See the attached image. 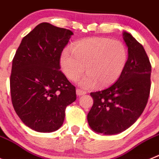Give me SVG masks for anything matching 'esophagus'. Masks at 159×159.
Returning a JSON list of instances; mask_svg holds the SVG:
<instances>
[{"label": "esophagus", "instance_id": "1", "mask_svg": "<svg viewBox=\"0 0 159 159\" xmlns=\"http://www.w3.org/2000/svg\"><path fill=\"white\" fill-rule=\"evenodd\" d=\"M76 92H77V95L78 96H82L84 95V94L86 93L85 91H84V90L82 89H78L76 90Z\"/></svg>", "mask_w": 159, "mask_h": 159}]
</instances>
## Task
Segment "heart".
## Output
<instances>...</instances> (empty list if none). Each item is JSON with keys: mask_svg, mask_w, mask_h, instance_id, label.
<instances>
[{"mask_svg": "<svg viewBox=\"0 0 159 159\" xmlns=\"http://www.w3.org/2000/svg\"><path fill=\"white\" fill-rule=\"evenodd\" d=\"M128 62V49L118 39L92 37L66 48L60 57V66L66 76L76 81L86 70L81 85L93 89L99 84L104 87L113 84L124 72ZM86 67H84V66Z\"/></svg>", "mask_w": 159, "mask_h": 159, "instance_id": "heart-1", "label": "heart"}]
</instances>
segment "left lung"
I'll use <instances>...</instances> for the list:
<instances>
[{"label": "left lung", "mask_w": 159, "mask_h": 159, "mask_svg": "<svg viewBox=\"0 0 159 159\" xmlns=\"http://www.w3.org/2000/svg\"><path fill=\"white\" fill-rule=\"evenodd\" d=\"M128 58L116 82L101 91L91 93L93 104L87 116L94 131L104 135L128 129L143 113L151 91V65L147 53L131 34L124 32Z\"/></svg>", "instance_id": "8db88e82"}]
</instances>
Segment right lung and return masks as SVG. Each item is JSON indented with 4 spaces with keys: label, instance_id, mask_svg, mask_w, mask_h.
Listing matches in <instances>:
<instances>
[{
    "label": "right lung",
    "instance_id": "1",
    "mask_svg": "<svg viewBox=\"0 0 159 159\" xmlns=\"http://www.w3.org/2000/svg\"><path fill=\"white\" fill-rule=\"evenodd\" d=\"M73 32L49 23L23 38L12 59L10 92L22 122L39 132L62 125L66 107L77 99L75 86L60 70V57Z\"/></svg>",
    "mask_w": 159,
    "mask_h": 159
}]
</instances>
